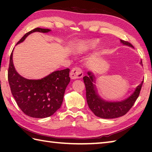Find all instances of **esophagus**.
<instances>
[{
    "instance_id": "1",
    "label": "esophagus",
    "mask_w": 152,
    "mask_h": 152,
    "mask_svg": "<svg viewBox=\"0 0 152 152\" xmlns=\"http://www.w3.org/2000/svg\"><path fill=\"white\" fill-rule=\"evenodd\" d=\"M70 78L73 80L81 78L83 76V72L80 67H75L70 72Z\"/></svg>"
}]
</instances>
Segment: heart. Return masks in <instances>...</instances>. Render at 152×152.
I'll use <instances>...</instances> for the list:
<instances>
[{
    "label": "heart",
    "instance_id": "b5f03b06",
    "mask_svg": "<svg viewBox=\"0 0 152 152\" xmlns=\"http://www.w3.org/2000/svg\"><path fill=\"white\" fill-rule=\"evenodd\" d=\"M97 45L96 41L95 40H88L80 42L78 44V50L80 51H87L91 49H93Z\"/></svg>",
    "mask_w": 152,
    "mask_h": 152
}]
</instances>
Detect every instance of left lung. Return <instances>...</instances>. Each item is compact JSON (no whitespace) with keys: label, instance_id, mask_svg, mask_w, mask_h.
<instances>
[{"label":"left lung","instance_id":"1","mask_svg":"<svg viewBox=\"0 0 152 152\" xmlns=\"http://www.w3.org/2000/svg\"><path fill=\"white\" fill-rule=\"evenodd\" d=\"M121 43L133 48L130 43L120 39ZM140 64H142L141 61ZM88 76H84L83 80L86 86V101L88 107L96 116L102 119H114L123 116L131 109L139 96L143 80L137 86L133 93L121 101L110 102L102 99L97 93L96 88L94 83L95 77L91 72H88Z\"/></svg>","mask_w":152,"mask_h":152}]
</instances>
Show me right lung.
<instances>
[{
    "mask_svg": "<svg viewBox=\"0 0 152 152\" xmlns=\"http://www.w3.org/2000/svg\"><path fill=\"white\" fill-rule=\"evenodd\" d=\"M50 31L35 28L27 33L17 44L23 42L33 32L48 33ZM12 51L10 56L8 80L17 105L27 116L34 118L51 116L62 104L64 92L70 81V69L55 71L39 80L25 78L15 70L12 62Z\"/></svg>",
    "mask_w": 152,
    "mask_h": 152,
    "instance_id": "1",
    "label": "right lung"
}]
</instances>
